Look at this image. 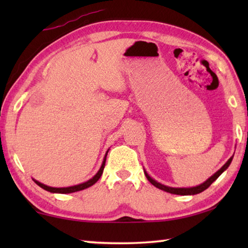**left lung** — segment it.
<instances>
[{"mask_svg":"<svg viewBox=\"0 0 248 248\" xmlns=\"http://www.w3.org/2000/svg\"><path fill=\"white\" fill-rule=\"evenodd\" d=\"M233 156H234V155H233ZM233 156H231V157L229 158V161L226 162L225 164H224L223 166H222L219 170L216 171V173L213 174V175L211 176V177L208 178L207 180H205L204 183L200 184V185H198V186H196V187H189V188H175V187L165 186V185L158 183V182H156V180L151 177V176H150L148 173H146L145 170H144V174H145L146 178H148L149 182H150L151 184H152L153 186H155V187L158 188V189H161V190H164V191H166V192H170V194L182 195V196L197 195V194H200V192H202L203 190L207 189V188L210 186V185H211L213 182H215V180H216L217 177H219V176H220L222 173H223V171H224L226 169H228V167H229L230 164H231V162H232Z\"/></svg>","mask_w":248,"mask_h":248,"instance_id":"left-lung-1","label":"left lung"}]
</instances>
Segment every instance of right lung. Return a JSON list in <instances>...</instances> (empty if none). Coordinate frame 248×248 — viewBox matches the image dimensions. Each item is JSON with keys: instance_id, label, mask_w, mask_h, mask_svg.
I'll return each mask as SVG.
<instances>
[{"instance_id": "obj_1", "label": "right lung", "mask_w": 248, "mask_h": 248, "mask_svg": "<svg viewBox=\"0 0 248 248\" xmlns=\"http://www.w3.org/2000/svg\"><path fill=\"white\" fill-rule=\"evenodd\" d=\"M107 153L108 151L105 154V157L103 159V163H102V166H100V169L98 170L97 173H96L93 177L91 179L87 180V182H84L82 184H78V185H75V186H70V187H61V188H57V187H50L47 186V185H45L43 183L38 182V180L33 179V182H35L37 185H38L39 187L43 188V189L47 190L49 192H52V194H71V192H75V191H79V190H83V189H86V188H89L91 186H93V185L97 182V180L100 178V176H102L103 171H104V167H105V163H106V157H107Z\"/></svg>"}]
</instances>
